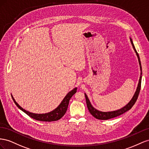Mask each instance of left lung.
<instances>
[{
    "instance_id": "8db88e82",
    "label": "left lung",
    "mask_w": 149,
    "mask_h": 149,
    "mask_svg": "<svg viewBox=\"0 0 149 149\" xmlns=\"http://www.w3.org/2000/svg\"><path fill=\"white\" fill-rule=\"evenodd\" d=\"M130 40L132 45L133 49L138 57L139 63L140 65V69H141V76H140V79L139 80V84H138L137 89H136V91H135L132 98L130 101L125 106H124V107L121 108L120 109L115 110V111H111V112H102V111H100V110H98L96 109H95L92 105L90 100H89L87 95H86V93H85V97H86V103H87V108L88 109V111L90 112V113L92 115L93 117H94L95 118H97V119L108 120V119H110V118H114V117H116L118 116H120V115L126 112L127 111H128V110H129L132 107L133 105L135 104L136 100H137V99L138 98L140 91H141V80H142V66H141V60H140L139 56L137 52V50H136V49L135 48V46L133 44L132 40L131 38H130Z\"/></svg>"
}]
</instances>
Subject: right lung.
Here are the masks:
<instances>
[{"label":"right lung","mask_w":149,"mask_h":149,"mask_svg":"<svg viewBox=\"0 0 149 149\" xmlns=\"http://www.w3.org/2000/svg\"><path fill=\"white\" fill-rule=\"evenodd\" d=\"M77 88L75 87L73 89V90H72L70 92H69L64 97V99H63V100L61 102V103L59 104V105L56 109H54V110H52V111L46 113L39 114V113H32L29 111H27L26 110H25L22 107H21L16 102V101L14 99L13 96L12 95V99H13V100L15 102V105L17 106L21 110H22L24 112L27 114L29 117H31V118H33V119H36L37 120H39V121L52 122V121H56L61 119V118L64 116L67 110L68 105H69V100L71 97L73 96V95H74L75 93L77 92Z\"/></svg>","instance_id":"right-lung-1"}]
</instances>
